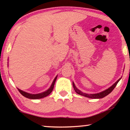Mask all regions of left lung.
I'll return each mask as SVG.
<instances>
[{"label": "left lung", "mask_w": 130, "mask_h": 130, "mask_svg": "<svg viewBox=\"0 0 130 130\" xmlns=\"http://www.w3.org/2000/svg\"><path fill=\"white\" fill-rule=\"evenodd\" d=\"M120 79H121V78H120V79H118V80H117L116 82H115L114 84L112 85V86L110 87L109 88H108V89L104 90V91L101 92V93H96V94H88V93H83V92H82L81 91H80L79 90H78L76 88L75 85H74V84L73 83V86L74 89V90H75V92L77 94H79V95L84 96H85V97L89 98L100 99V98H104V97L106 96H107L108 95H109V94L111 93V92L112 91L113 89H114V88H115V86H117V83H118V82L120 80Z\"/></svg>", "instance_id": "left-lung-1"}]
</instances>
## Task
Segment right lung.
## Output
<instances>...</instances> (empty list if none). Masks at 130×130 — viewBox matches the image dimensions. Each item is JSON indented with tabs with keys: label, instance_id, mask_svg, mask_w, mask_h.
<instances>
[{
	"label": "right lung",
	"instance_id": "obj_1",
	"mask_svg": "<svg viewBox=\"0 0 130 130\" xmlns=\"http://www.w3.org/2000/svg\"><path fill=\"white\" fill-rule=\"evenodd\" d=\"M56 79H57V76L56 77V78L54 79V81H53V82L52 83V85H51L50 88L48 89L47 90V91H45L44 92H42V93H41L30 94V93H26V92H25L22 91V90L19 89H18L19 92H20V93L22 94V95L24 96H25V98H27L32 99H37L42 98L47 96L50 95V94L51 93V92H52L53 90V88H54L55 82H56Z\"/></svg>",
	"mask_w": 130,
	"mask_h": 130
}]
</instances>
